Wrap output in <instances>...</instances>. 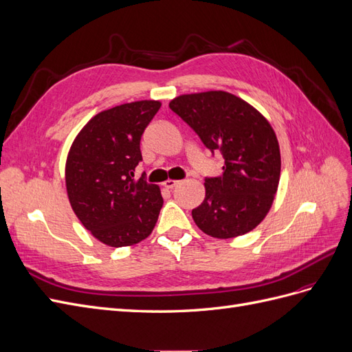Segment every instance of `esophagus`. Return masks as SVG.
<instances>
[{"label":"esophagus","instance_id":"1","mask_svg":"<svg viewBox=\"0 0 352 352\" xmlns=\"http://www.w3.org/2000/svg\"><path fill=\"white\" fill-rule=\"evenodd\" d=\"M177 185H180V180H173V179H167L166 182L163 184V186H164L166 189H173V188L177 186Z\"/></svg>","mask_w":352,"mask_h":352}]
</instances>
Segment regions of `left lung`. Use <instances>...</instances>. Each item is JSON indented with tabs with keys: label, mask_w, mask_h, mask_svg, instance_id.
<instances>
[{
	"label": "left lung",
	"mask_w": 352,
	"mask_h": 352,
	"mask_svg": "<svg viewBox=\"0 0 352 352\" xmlns=\"http://www.w3.org/2000/svg\"><path fill=\"white\" fill-rule=\"evenodd\" d=\"M168 107L208 150L225 158L223 173L206 177V198L192 210L197 226L219 239L257 228L273 204L280 177V150L267 119L225 91L186 94Z\"/></svg>",
	"instance_id": "1"
}]
</instances>
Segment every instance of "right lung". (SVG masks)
Listing matches in <instances>:
<instances>
[{
	"label": "right lung",
	"instance_id": "right-lung-1",
	"mask_svg": "<svg viewBox=\"0 0 352 352\" xmlns=\"http://www.w3.org/2000/svg\"><path fill=\"white\" fill-rule=\"evenodd\" d=\"M162 102L144 100L94 116L74 138L66 162L70 206L94 238L120 248L151 235L163 197L160 188L133 179L142 162L141 138Z\"/></svg>",
	"mask_w": 352,
	"mask_h": 352
}]
</instances>
